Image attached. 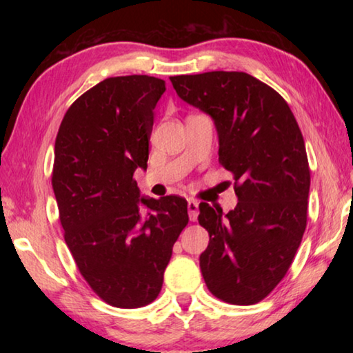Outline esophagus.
<instances>
[{"mask_svg": "<svg viewBox=\"0 0 353 353\" xmlns=\"http://www.w3.org/2000/svg\"><path fill=\"white\" fill-rule=\"evenodd\" d=\"M188 214H190L191 221L198 219V214H199V202L198 201L188 199Z\"/></svg>", "mask_w": 353, "mask_h": 353, "instance_id": "obj_1", "label": "esophagus"}]
</instances>
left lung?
Listing matches in <instances>:
<instances>
[{
	"instance_id": "1",
	"label": "left lung",
	"mask_w": 353,
	"mask_h": 353,
	"mask_svg": "<svg viewBox=\"0 0 353 353\" xmlns=\"http://www.w3.org/2000/svg\"><path fill=\"white\" fill-rule=\"evenodd\" d=\"M179 98L213 118L219 163L234 174L238 204H199L210 235L199 256L207 288L234 305L265 299L288 272L307 227L310 166L294 115L280 94L243 71L170 77Z\"/></svg>"
}]
</instances>
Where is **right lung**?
I'll return each mask as SVG.
<instances>
[{
    "instance_id": "1",
    "label": "right lung",
    "mask_w": 353,
    "mask_h": 353,
    "mask_svg": "<svg viewBox=\"0 0 353 353\" xmlns=\"http://www.w3.org/2000/svg\"><path fill=\"white\" fill-rule=\"evenodd\" d=\"M165 90L159 77H107L70 105L56 137L51 182L65 243L90 288L117 308L145 307L159 296L188 224L183 198L140 199L134 181L148 166Z\"/></svg>"
}]
</instances>
